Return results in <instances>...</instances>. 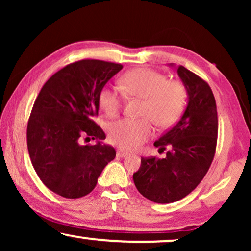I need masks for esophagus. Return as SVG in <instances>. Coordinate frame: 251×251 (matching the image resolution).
<instances>
[{"instance_id":"1","label":"esophagus","mask_w":251,"mask_h":251,"mask_svg":"<svg viewBox=\"0 0 251 251\" xmlns=\"http://www.w3.org/2000/svg\"><path fill=\"white\" fill-rule=\"evenodd\" d=\"M116 154H118V156L120 157H126V155H129L128 152H126V151H122V150H119L118 152H116Z\"/></svg>"}]
</instances>
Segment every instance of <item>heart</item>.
Masks as SVG:
<instances>
[{"instance_id":"obj_1","label":"heart","mask_w":251,"mask_h":251,"mask_svg":"<svg viewBox=\"0 0 251 251\" xmlns=\"http://www.w3.org/2000/svg\"><path fill=\"white\" fill-rule=\"evenodd\" d=\"M121 85L126 95L144 99L143 119H122L109 126V142L123 150H137L152 135L151 121L159 128L173 126L186 102V88L180 81L169 80L166 74L151 68L129 72L122 77ZM99 104L108 116L118 115L123 104L122 92L118 88H102Z\"/></svg>"}]
</instances>
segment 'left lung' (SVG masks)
<instances>
[{"label": "left lung", "mask_w": 251, "mask_h": 251, "mask_svg": "<svg viewBox=\"0 0 251 251\" xmlns=\"http://www.w3.org/2000/svg\"><path fill=\"white\" fill-rule=\"evenodd\" d=\"M177 73L187 90L184 114L154 143L166 157H142L133 183L143 197L156 203H171L195 190L211 166L218 135L217 106L211 88L184 66Z\"/></svg>", "instance_id": "obj_1"}]
</instances>
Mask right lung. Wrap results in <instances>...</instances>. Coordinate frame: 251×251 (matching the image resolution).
<instances>
[{
	"label": "right lung",
	"mask_w": 251,
	"mask_h": 251,
	"mask_svg": "<svg viewBox=\"0 0 251 251\" xmlns=\"http://www.w3.org/2000/svg\"><path fill=\"white\" fill-rule=\"evenodd\" d=\"M122 67L104 60H78L54 73L41 89L27 125V147L37 176L53 193L84 197L114 160L115 150L101 143L105 132L94 118L101 89ZM81 138L98 143L81 146Z\"/></svg>",
	"instance_id": "right-lung-1"
}]
</instances>
